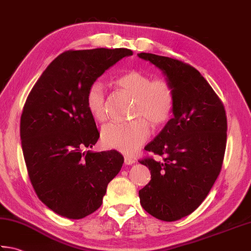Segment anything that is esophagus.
<instances>
[{
  "label": "esophagus",
  "instance_id": "1",
  "mask_svg": "<svg viewBox=\"0 0 251 251\" xmlns=\"http://www.w3.org/2000/svg\"><path fill=\"white\" fill-rule=\"evenodd\" d=\"M125 163L126 165H132L135 163V159H133L132 157H129V156H125Z\"/></svg>",
  "mask_w": 251,
  "mask_h": 251
}]
</instances>
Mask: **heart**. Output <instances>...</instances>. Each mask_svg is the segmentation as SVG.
Returning a JSON list of instances; mask_svg holds the SVG:
<instances>
[{
  "label": "heart",
  "mask_w": 251,
  "mask_h": 251,
  "mask_svg": "<svg viewBox=\"0 0 251 251\" xmlns=\"http://www.w3.org/2000/svg\"><path fill=\"white\" fill-rule=\"evenodd\" d=\"M118 88L133 98L129 122H110L102 126L101 141L108 149L131 155L135 153L151 135V127H162L172 119L176 103L173 85L165 78L153 79L148 74L132 70L115 79ZM106 89L100 82L89 86L86 106L94 119H106Z\"/></svg>",
  "instance_id": "1"
}]
</instances>
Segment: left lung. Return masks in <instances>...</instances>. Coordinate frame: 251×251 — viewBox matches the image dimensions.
Segmentation results:
<instances>
[{
	"label": "left lung",
	"mask_w": 251,
	"mask_h": 251,
	"mask_svg": "<svg viewBox=\"0 0 251 251\" xmlns=\"http://www.w3.org/2000/svg\"><path fill=\"white\" fill-rule=\"evenodd\" d=\"M139 56L163 71L176 96L174 118L145 146L163 162L139 160L151 170L150 182L139 191L141 205L156 219L173 222L191 214L219 177L227 118L213 88L190 64L145 52Z\"/></svg>",
	"instance_id": "8db88e82"
}]
</instances>
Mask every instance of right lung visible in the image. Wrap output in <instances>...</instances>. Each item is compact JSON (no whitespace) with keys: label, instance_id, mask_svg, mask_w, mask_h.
<instances>
[{"label":"right lung","instance_id":"obj_1","mask_svg":"<svg viewBox=\"0 0 251 251\" xmlns=\"http://www.w3.org/2000/svg\"><path fill=\"white\" fill-rule=\"evenodd\" d=\"M129 49L69 50L48 65L28 95L21 140L28 176L42 203L78 220L99 209L124 164L118 151L93 153L99 139L86 106L91 85Z\"/></svg>","mask_w":251,"mask_h":251}]
</instances>
